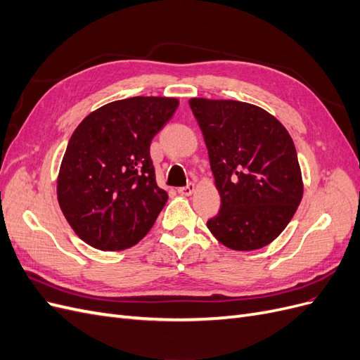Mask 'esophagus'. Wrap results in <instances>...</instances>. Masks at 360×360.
<instances>
[{
    "label": "esophagus",
    "instance_id": "1",
    "mask_svg": "<svg viewBox=\"0 0 360 360\" xmlns=\"http://www.w3.org/2000/svg\"><path fill=\"white\" fill-rule=\"evenodd\" d=\"M193 192H195V184L193 183H189L188 186H184V188H179V193L184 195V197H189V195H192Z\"/></svg>",
    "mask_w": 360,
    "mask_h": 360
}]
</instances>
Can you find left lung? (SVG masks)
Returning <instances> with one entry per match:
<instances>
[{"label": "left lung", "mask_w": 360, "mask_h": 360, "mask_svg": "<svg viewBox=\"0 0 360 360\" xmlns=\"http://www.w3.org/2000/svg\"><path fill=\"white\" fill-rule=\"evenodd\" d=\"M191 110L209 150L221 210L207 221L226 248H264L285 230L303 195L296 147L263 108L193 97Z\"/></svg>", "instance_id": "left-lung-1"}]
</instances>
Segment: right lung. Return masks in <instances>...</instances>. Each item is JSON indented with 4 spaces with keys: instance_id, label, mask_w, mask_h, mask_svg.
Segmentation results:
<instances>
[{
    "instance_id": "right-lung-1",
    "label": "right lung",
    "mask_w": 360,
    "mask_h": 360,
    "mask_svg": "<svg viewBox=\"0 0 360 360\" xmlns=\"http://www.w3.org/2000/svg\"><path fill=\"white\" fill-rule=\"evenodd\" d=\"M174 97H129L103 105L75 129L57 180L73 231L101 250L136 245L168 200L156 183L151 139L176 112Z\"/></svg>"
}]
</instances>
